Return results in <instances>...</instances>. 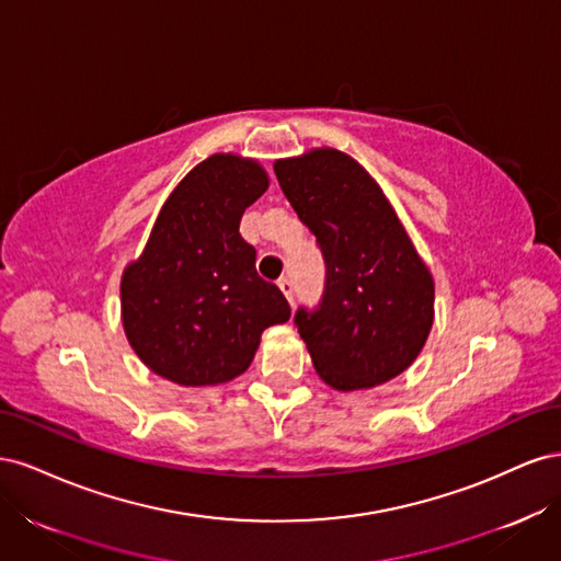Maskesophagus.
Masks as SVG:
<instances>
[{"label":"esophagus","instance_id":"obj_1","mask_svg":"<svg viewBox=\"0 0 561 561\" xmlns=\"http://www.w3.org/2000/svg\"><path fill=\"white\" fill-rule=\"evenodd\" d=\"M278 287H280V293L287 297V301L293 304V301H295V297H293V295H295V287H293V283L287 280V278H280V280H278Z\"/></svg>","mask_w":561,"mask_h":561}]
</instances>
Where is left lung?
Masks as SVG:
<instances>
[{
  "instance_id": "left-lung-1",
  "label": "left lung",
  "mask_w": 561,
  "mask_h": 561,
  "mask_svg": "<svg viewBox=\"0 0 561 561\" xmlns=\"http://www.w3.org/2000/svg\"><path fill=\"white\" fill-rule=\"evenodd\" d=\"M274 171L325 260L318 307L295 313L320 379L358 390L398 377L426 344L435 290L393 206L344 151L313 149Z\"/></svg>"
}]
</instances>
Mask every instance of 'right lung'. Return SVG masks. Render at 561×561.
I'll return each mask as SVG.
<instances>
[{
  "instance_id": "right-lung-1",
  "label": "right lung",
  "mask_w": 561,
  "mask_h": 561,
  "mask_svg": "<svg viewBox=\"0 0 561 561\" xmlns=\"http://www.w3.org/2000/svg\"><path fill=\"white\" fill-rule=\"evenodd\" d=\"M268 186L257 161L215 154L168 196L145 252L122 278L133 351L159 377L213 386L243 375L266 328L290 304L257 276L241 217Z\"/></svg>"
}]
</instances>
